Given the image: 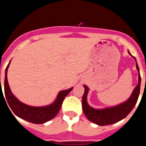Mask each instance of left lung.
Instances as JSON below:
<instances>
[{"instance_id": "obj_1", "label": "left lung", "mask_w": 146, "mask_h": 146, "mask_svg": "<svg viewBox=\"0 0 146 146\" xmlns=\"http://www.w3.org/2000/svg\"><path fill=\"white\" fill-rule=\"evenodd\" d=\"M129 54H131L129 52ZM136 61L135 57H134ZM136 68L138 70V84L133 90L132 95L126 102L113 107L107 108L104 109H94L89 106L86 101V96L88 94V87L84 86V94L82 97V108L85 115L90 121L100 126H105L112 124L119 121L127 116L132 111L135 107L137 100L140 89L141 77L140 75V69L136 62Z\"/></svg>"}]
</instances>
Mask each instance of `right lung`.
Here are the masks:
<instances>
[{"label": "right lung", "instance_id": "1", "mask_svg": "<svg viewBox=\"0 0 146 146\" xmlns=\"http://www.w3.org/2000/svg\"><path fill=\"white\" fill-rule=\"evenodd\" d=\"M9 64H10V62L6 68L4 93L8 104L14 114L17 115L18 117L25 119L31 123H33V124H44L45 122L54 119L60 111L65 98L69 94L73 88L60 92L57 95L56 100L52 105L44 106V107H33V106H27L18 100L11 92L7 80V70ZM2 93L3 92L1 91V94H3Z\"/></svg>", "mask_w": 146, "mask_h": 146}]
</instances>
